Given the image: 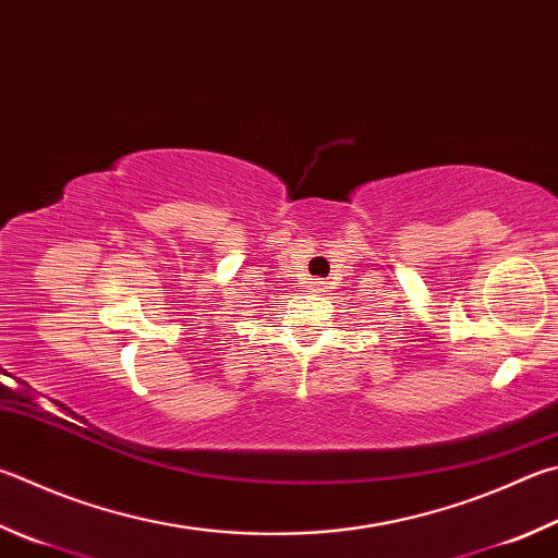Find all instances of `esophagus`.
<instances>
[{
    "label": "esophagus",
    "instance_id": "34e87169",
    "mask_svg": "<svg viewBox=\"0 0 558 558\" xmlns=\"http://www.w3.org/2000/svg\"><path fill=\"white\" fill-rule=\"evenodd\" d=\"M322 286H324V282H322V280H317V282H314V288H317V290H322Z\"/></svg>",
    "mask_w": 558,
    "mask_h": 558
}]
</instances>
